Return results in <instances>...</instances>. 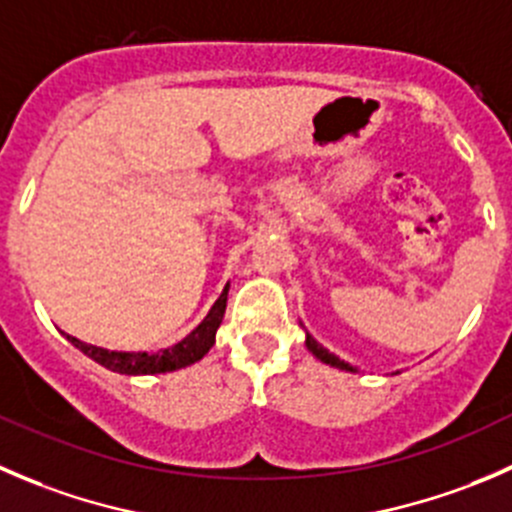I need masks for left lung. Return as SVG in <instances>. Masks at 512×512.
Wrapping results in <instances>:
<instances>
[{
	"label": "left lung",
	"mask_w": 512,
	"mask_h": 512,
	"mask_svg": "<svg viewBox=\"0 0 512 512\" xmlns=\"http://www.w3.org/2000/svg\"><path fill=\"white\" fill-rule=\"evenodd\" d=\"M306 348H308V351L313 353V356L318 358V361H321V363H326V366H331V368H338V371H348V373H356V371H358L356 366H351V363L341 361V358H338L336 353H331V351H328V348H323L321 343H318L316 338H313L311 333H308V331H306Z\"/></svg>",
	"instance_id": "8db88e82"
}]
</instances>
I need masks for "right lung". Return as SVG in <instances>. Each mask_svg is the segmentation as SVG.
<instances>
[{
  "mask_svg": "<svg viewBox=\"0 0 512 512\" xmlns=\"http://www.w3.org/2000/svg\"><path fill=\"white\" fill-rule=\"evenodd\" d=\"M229 286L226 283L221 296L216 298V303L211 306V311L206 313L204 321L194 328L186 338H181L179 343L169 348H161V351L149 353V351H109V348L91 346V343L79 341V338L67 336V341L72 346H77L84 356H89L91 361H96L99 366L109 368V371L121 373V376H156V373H171L179 371V368L191 366V363L201 361L206 353L211 351V346L216 343V331H219L221 321H224L226 313V298H229Z\"/></svg>",
  "mask_w": 512,
  "mask_h": 512,
  "instance_id": "obj_1",
  "label": "right lung"
}]
</instances>
